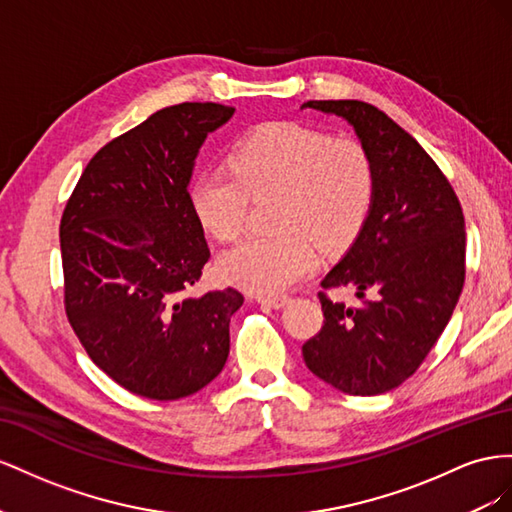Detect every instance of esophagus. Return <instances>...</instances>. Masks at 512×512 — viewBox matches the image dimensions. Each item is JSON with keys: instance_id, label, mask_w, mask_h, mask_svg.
Masks as SVG:
<instances>
[{"instance_id": "esophagus-1", "label": "esophagus", "mask_w": 512, "mask_h": 512, "mask_svg": "<svg viewBox=\"0 0 512 512\" xmlns=\"http://www.w3.org/2000/svg\"><path fill=\"white\" fill-rule=\"evenodd\" d=\"M255 300L259 302V304H264V306H270V309H283V306H287L289 302H291V298L289 296H255Z\"/></svg>"}]
</instances>
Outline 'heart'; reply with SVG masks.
I'll return each mask as SVG.
<instances>
[{"instance_id": "b5f03b06", "label": "heart", "mask_w": 512, "mask_h": 512, "mask_svg": "<svg viewBox=\"0 0 512 512\" xmlns=\"http://www.w3.org/2000/svg\"><path fill=\"white\" fill-rule=\"evenodd\" d=\"M276 193L268 236L248 238L218 261L223 279L251 294L294 287L319 264L321 246L343 251L367 223L375 171L367 148L352 137L298 122H272L242 137L229 169L195 175L191 206L201 227L221 242L236 240L248 197Z\"/></svg>"}]
</instances>
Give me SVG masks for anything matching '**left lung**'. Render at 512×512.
<instances>
[{
    "label": "left lung",
    "instance_id": "1",
    "mask_svg": "<svg viewBox=\"0 0 512 512\" xmlns=\"http://www.w3.org/2000/svg\"><path fill=\"white\" fill-rule=\"evenodd\" d=\"M339 115L367 148L375 195L354 244L321 281L356 289L358 306L319 291L324 326L306 367L345 394L373 397L414 375L440 339L465 281V221L446 175L384 111L360 100H309Z\"/></svg>",
    "mask_w": 512,
    "mask_h": 512
}]
</instances>
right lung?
<instances>
[{
	"instance_id": "obj_1",
	"label": "right lung",
	"mask_w": 512,
	"mask_h": 512,
	"mask_svg": "<svg viewBox=\"0 0 512 512\" xmlns=\"http://www.w3.org/2000/svg\"><path fill=\"white\" fill-rule=\"evenodd\" d=\"M236 109L182 102L87 163L60 225L64 304L96 367L145 399L195 394L223 371L233 287L188 296L210 259L188 184L208 133Z\"/></svg>"
}]
</instances>
